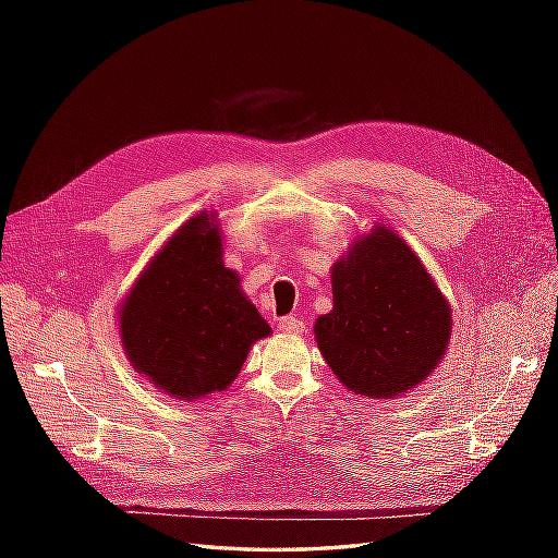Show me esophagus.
I'll return each mask as SVG.
<instances>
[{"mask_svg": "<svg viewBox=\"0 0 558 558\" xmlns=\"http://www.w3.org/2000/svg\"><path fill=\"white\" fill-rule=\"evenodd\" d=\"M302 320L298 316H283L277 320V330L279 332H289V335H300L302 332Z\"/></svg>", "mask_w": 558, "mask_h": 558, "instance_id": "obj_1", "label": "esophagus"}]
</instances>
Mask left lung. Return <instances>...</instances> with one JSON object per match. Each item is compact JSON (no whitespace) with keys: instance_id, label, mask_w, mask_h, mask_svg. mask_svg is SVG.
<instances>
[{"instance_id":"left-lung-1","label":"left lung","mask_w":558,"mask_h":558,"mask_svg":"<svg viewBox=\"0 0 558 558\" xmlns=\"http://www.w3.org/2000/svg\"><path fill=\"white\" fill-rule=\"evenodd\" d=\"M332 310L314 337L349 391L375 400L404 396L442 363L451 305L398 232L375 223L330 269Z\"/></svg>"}]
</instances>
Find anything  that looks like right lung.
<instances>
[{"mask_svg":"<svg viewBox=\"0 0 558 558\" xmlns=\"http://www.w3.org/2000/svg\"><path fill=\"white\" fill-rule=\"evenodd\" d=\"M223 265L216 211L191 216L118 305L132 367L162 393L195 402L238 379L251 347L272 332Z\"/></svg>","mask_w":558,"mask_h":558,"instance_id":"add662e5","label":"right lung"}]
</instances>
